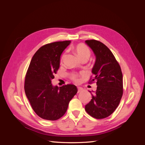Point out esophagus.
<instances>
[{
	"mask_svg": "<svg viewBox=\"0 0 145 145\" xmlns=\"http://www.w3.org/2000/svg\"><path fill=\"white\" fill-rule=\"evenodd\" d=\"M84 91V89H83V88L78 87V91H77V93H81V92H82V91Z\"/></svg>",
	"mask_w": 145,
	"mask_h": 145,
	"instance_id": "obj_1",
	"label": "esophagus"
}]
</instances>
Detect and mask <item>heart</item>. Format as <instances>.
Returning a JSON list of instances; mask_svg holds the SVG:
<instances>
[{"label": "heart", "mask_w": 145, "mask_h": 145, "mask_svg": "<svg viewBox=\"0 0 145 145\" xmlns=\"http://www.w3.org/2000/svg\"><path fill=\"white\" fill-rule=\"evenodd\" d=\"M74 51H75L76 54L80 60L84 58L88 59L91 54L90 50H89V48L83 44L77 45L75 48H74ZM72 78L76 82L78 81V77L76 74H73L72 76Z\"/></svg>", "instance_id": "b5f03b06"}]
</instances>
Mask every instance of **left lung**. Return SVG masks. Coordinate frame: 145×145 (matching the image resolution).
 Instances as JSON below:
<instances>
[{
	"label": "left lung",
	"instance_id": "8db88e82",
	"mask_svg": "<svg viewBox=\"0 0 145 145\" xmlns=\"http://www.w3.org/2000/svg\"><path fill=\"white\" fill-rule=\"evenodd\" d=\"M93 50L95 62L92 69L97 82V90L90 91L92 99L85 105L87 113L97 119L110 116L118 106L123 95V75L114 56L103 43L95 40H86Z\"/></svg>",
	"mask_w": 145,
	"mask_h": 145
}]
</instances>
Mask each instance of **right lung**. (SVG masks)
Instances as JSON below:
<instances>
[{
    "instance_id": "obj_1",
    "label": "right lung",
    "mask_w": 145,
    "mask_h": 145,
    "mask_svg": "<svg viewBox=\"0 0 145 145\" xmlns=\"http://www.w3.org/2000/svg\"><path fill=\"white\" fill-rule=\"evenodd\" d=\"M70 41L48 43L36 51L31 60L25 80L26 95L34 111L48 120H56L67 111L77 93L74 85L54 86L51 80L60 67V56Z\"/></svg>"
}]
</instances>
